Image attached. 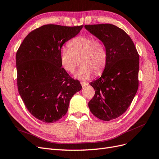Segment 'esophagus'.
Wrapping results in <instances>:
<instances>
[{
	"mask_svg": "<svg viewBox=\"0 0 159 159\" xmlns=\"http://www.w3.org/2000/svg\"><path fill=\"white\" fill-rule=\"evenodd\" d=\"M81 85L82 87H84V86H86V85H88V82H86V81H81Z\"/></svg>",
	"mask_w": 159,
	"mask_h": 159,
	"instance_id": "obj_1",
	"label": "esophagus"
}]
</instances>
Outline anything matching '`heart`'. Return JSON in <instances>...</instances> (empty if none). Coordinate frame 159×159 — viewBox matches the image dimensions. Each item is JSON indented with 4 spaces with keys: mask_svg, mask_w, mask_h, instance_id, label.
Here are the masks:
<instances>
[{
    "mask_svg": "<svg viewBox=\"0 0 159 159\" xmlns=\"http://www.w3.org/2000/svg\"><path fill=\"white\" fill-rule=\"evenodd\" d=\"M68 48H62L60 59L61 67L73 73L78 63L80 68L75 74L77 78L85 80L94 73L97 75L104 70L107 61V52L103 42L89 36H78L68 43Z\"/></svg>",
    "mask_w": 159,
    "mask_h": 159,
    "instance_id": "heart-1",
    "label": "heart"
}]
</instances>
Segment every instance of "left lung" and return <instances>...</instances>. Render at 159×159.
Listing matches in <instances>:
<instances>
[{
	"instance_id": "8db88e82",
	"label": "left lung",
	"mask_w": 159,
	"mask_h": 159,
	"mask_svg": "<svg viewBox=\"0 0 159 159\" xmlns=\"http://www.w3.org/2000/svg\"><path fill=\"white\" fill-rule=\"evenodd\" d=\"M106 47L107 61L102 76L89 84L93 98L88 103L90 111L105 121L126 111L139 87V56L133 40L121 28L111 24L85 25Z\"/></svg>"
}]
</instances>
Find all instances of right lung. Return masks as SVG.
<instances>
[{
	"mask_svg": "<svg viewBox=\"0 0 159 159\" xmlns=\"http://www.w3.org/2000/svg\"><path fill=\"white\" fill-rule=\"evenodd\" d=\"M83 26H42L28 34L16 52L19 94L28 111L43 122L63 117L72 96L82 88L62 68L60 55L64 43Z\"/></svg>",
	"mask_w": 159,
	"mask_h": 159,
	"instance_id": "add662e5",
	"label": "right lung"
}]
</instances>
